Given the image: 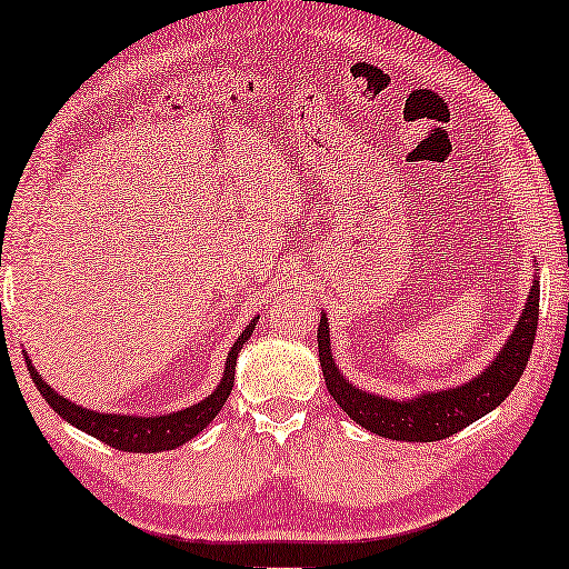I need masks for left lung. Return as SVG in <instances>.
<instances>
[{"label":"left lung","mask_w":569,"mask_h":569,"mask_svg":"<svg viewBox=\"0 0 569 569\" xmlns=\"http://www.w3.org/2000/svg\"><path fill=\"white\" fill-rule=\"evenodd\" d=\"M536 326H539V277H533L516 329L479 376L453 388L422 391L411 399H391L355 386L333 362L326 313H321V326H318V357H321L326 388L349 419L388 440L432 442L461 432L463 427L477 422L508 399L531 357Z\"/></svg>","instance_id":"left-lung-1"}]
</instances>
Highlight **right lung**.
Here are the masks:
<instances>
[{"instance_id":"add662e5","label":"right lung","mask_w":569,"mask_h":569,"mask_svg":"<svg viewBox=\"0 0 569 569\" xmlns=\"http://www.w3.org/2000/svg\"><path fill=\"white\" fill-rule=\"evenodd\" d=\"M256 321L259 318H251V323L246 326L243 333L236 339V345L230 347L228 362H224V372L220 383L207 399H201L193 407H186L181 411H170V415H152V417H137V415H111V411H92L88 407H80V403L64 399L53 388L46 383V380L38 376L33 362L28 360L26 365L30 370V378L38 386V391L46 401L51 403V409L57 411L61 419H67L69 425H74L77 430L92 435V438L103 440L106 446L116 450H127V453H160V450H173L183 442L204 430V427L217 417V411L224 407L228 396L232 391V383H236V362L240 349L256 329Z\"/></svg>"}]
</instances>
